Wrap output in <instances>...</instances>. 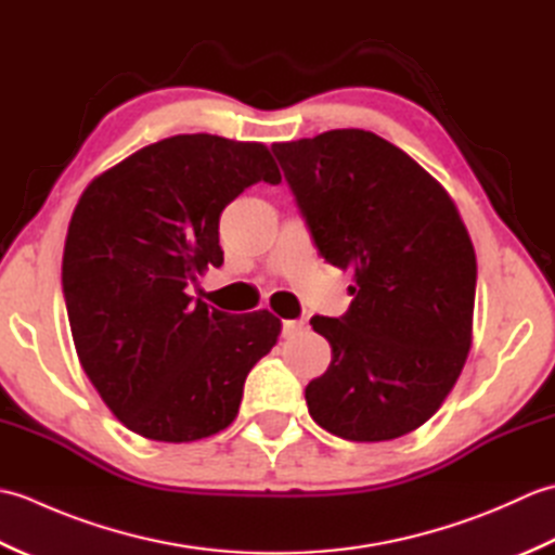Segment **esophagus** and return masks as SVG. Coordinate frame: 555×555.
Wrapping results in <instances>:
<instances>
[{
    "instance_id": "esophagus-1",
    "label": "esophagus",
    "mask_w": 555,
    "mask_h": 555,
    "mask_svg": "<svg viewBox=\"0 0 555 555\" xmlns=\"http://www.w3.org/2000/svg\"><path fill=\"white\" fill-rule=\"evenodd\" d=\"M305 328V320H284V336H296Z\"/></svg>"
}]
</instances>
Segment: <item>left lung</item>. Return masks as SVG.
Masks as SVG:
<instances>
[{
	"label": "left lung",
	"instance_id": "left-lung-1",
	"mask_svg": "<svg viewBox=\"0 0 555 555\" xmlns=\"http://www.w3.org/2000/svg\"><path fill=\"white\" fill-rule=\"evenodd\" d=\"M328 264L350 269L348 312L314 314L332 364L305 388L312 420L376 443L422 427L473 346L477 257L446 188L372 131L338 128L274 143Z\"/></svg>",
	"mask_w": 555,
	"mask_h": 555
}]
</instances>
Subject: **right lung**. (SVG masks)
I'll return each instance as SVG.
<instances>
[{"mask_svg":"<svg viewBox=\"0 0 555 555\" xmlns=\"http://www.w3.org/2000/svg\"><path fill=\"white\" fill-rule=\"evenodd\" d=\"M281 173L262 143L193 133L133 152L82 191L62 284L78 360L124 427L164 443L223 431L245 376L276 346L269 310L229 314L188 296L221 267L219 217Z\"/></svg>","mask_w":555,"mask_h":555,"instance_id":"right-lung-1","label":"right lung"}]
</instances>
